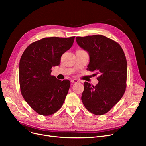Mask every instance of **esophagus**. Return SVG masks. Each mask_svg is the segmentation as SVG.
Returning <instances> with one entry per match:
<instances>
[{"label": "esophagus", "mask_w": 146, "mask_h": 146, "mask_svg": "<svg viewBox=\"0 0 146 146\" xmlns=\"http://www.w3.org/2000/svg\"><path fill=\"white\" fill-rule=\"evenodd\" d=\"M79 81H78V80H77V79H72L71 80V82L72 83H78Z\"/></svg>", "instance_id": "obj_1"}]
</instances>
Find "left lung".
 I'll list each match as a JSON object with an SVG mask.
<instances>
[{
    "mask_svg": "<svg viewBox=\"0 0 146 146\" xmlns=\"http://www.w3.org/2000/svg\"><path fill=\"white\" fill-rule=\"evenodd\" d=\"M79 47L88 52V70L99 74L95 86L85 82L82 101L91 113L108 112L123 96L126 88L127 63L125 54L115 41L101 35L78 36Z\"/></svg>",
    "mask_w": 146,
    "mask_h": 146,
    "instance_id": "left-lung-1",
    "label": "left lung"
}]
</instances>
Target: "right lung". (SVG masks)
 <instances>
[{
    "label": "right lung",
    "mask_w": 146,
    "mask_h": 146,
    "mask_svg": "<svg viewBox=\"0 0 146 146\" xmlns=\"http://www.w3.org/2000/svg\"><path fill=\"white\" fill-rule=\"evenodd\" d=\"M74 36L50 37L30 44L19 64L22 96L38 113L48 116L62 106L70 88L68 80L51 76V68L60 64L61 57L73 45Z\"/></svg>",
    "instance_id": "1"
}]
</instances>
